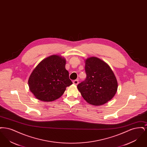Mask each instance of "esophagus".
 I'll return each mask as SVG.
<instances>
[{"mask_svg":"<svg viewBox=\"0 0 147 147\" xmlns=\"http://www.w3.org/2000/svg\"><path fill=\"white\" fill-rule=\"evenodd\" d=\"M73 84H75V85H77L79 83V81H78V80H74L73 81Z\"/></svg>","mask_w":147,"mask_h":147,"instance_id":"esophagus-1","label":"esophagus"}]
</instances>
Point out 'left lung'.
<instances>
[{
  "label": "left lung",
  "mask_w": 147,
  "mask_h": 147,
  "mask_svg": "<svg viewBox=\"0 0 147 147\" xmlns=\"http://www.w3.org/2000/svg\"><path fill=\"white\" fill-rule=\"evenodd\" d=\"M86 75L83 82L77 85L82 96L89 104L103 105L115 95L118 84L110 67L96 57H90L85 61Z\"/></svg>",
  "instance_id": "left-lung-1"
}]
</instances>
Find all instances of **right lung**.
Wrapping results in <instances>:
<instances>
[{
    "label": "right lung",
    "instance_id": "right-lung-1",
    "mask_svg": "<svg viewBox=\"0 0 147 147\" xmlns=\"http://www.w3.org/2000/svg\"><path fill=\"white\" fill-rule=\"evenodd\" d=\"M65 65L64 58L53 55L37 65L28 81L30 90L36 98L49 102L63 95L66 88L73 84Z\"/></svg>",
    "mask_w": 147,
    "mask_h": 147
}]
</instances>
